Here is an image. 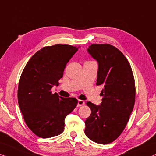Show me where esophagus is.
<instances>
[{"label": "esophagus", "mask_w": 156, "mask_h": 156, "mask_svg": "<svg viewBox=\"0 0 156 156\" xmlns=\"http://www.w3.org/2000/svg\"><path fill=\"white\" fill-rule=\"evenodd\" d=\"M84 104H85V102H84V101L80 100V99H79L78 103H77V106L80 107V106H83V105H84Z\"/></svg>", "instance_id": "1"}]
</instances>
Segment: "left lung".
I'll return each instance as SVG.
<instances>
[{"label": "left lung", "instance_id": "left-lung-1", "mask_svg": "<svg viewBox=\"0 0 156 156\" xmlns=\"http://www.w3.org/2000/svg\"><path fill=\"white\" fill-rule=\"evenodd\" d=\"M98 61L97 86H102V102L88 101L91 114L85 121V134L98 144L113 142L124 131L133 111L136 86L131 66L117 48L110 44H92L87 49Z\"/></svg>", "mask_w": 156, "mask_h": 156}]
</instances>
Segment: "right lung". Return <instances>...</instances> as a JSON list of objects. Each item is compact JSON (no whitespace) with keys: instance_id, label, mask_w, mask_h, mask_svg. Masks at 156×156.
I'll return each mask as SVG.
<instances>
[{"instance_id":"right-lung-1","label":"right lung","mask_w":156,"mask_h":156,"mask_svg":"<svg viewBox=\"0 0 156 156\" xmlns=\"http://www.w3.org/2000/svg\"><path fill=\"white\" fill-rule=\"evenodd\" d=\"M78 48L57 44L43 48L30 58L20 76L18 101L29 129L43 138L58 136L64 129L66 117L77 99L62 98L51 89L58 86L66 66Z\"/></svg>"}]
</instances>
